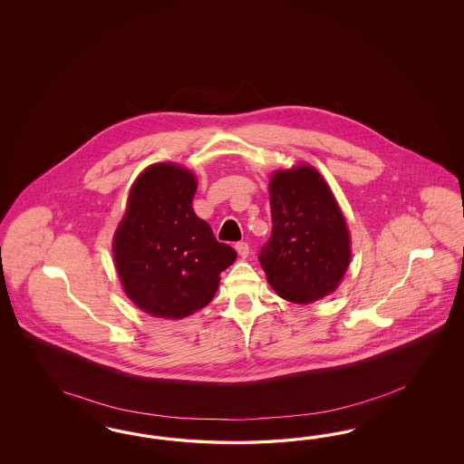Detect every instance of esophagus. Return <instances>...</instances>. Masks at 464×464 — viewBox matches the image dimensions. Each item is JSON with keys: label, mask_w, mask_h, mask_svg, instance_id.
Wrapping results in <instances>:
<instances>
[{"label": "esophagus", "mask_w": 464, "mask_h": 464, "mask_svg": "<svg viewBox=\"0 0 464 464\" xmlns=\"http://www.w3.org/2000/svg\"><path fill=\"white\" fill-rule=\"evenodd\" d=\"M235 248H237V252H238L241 258H246V256H248V253H250V246H248V243H245V241H239V243H237V245H235Z\"/></svg>", "instance_id": "esophagus-1"}]
</instances>
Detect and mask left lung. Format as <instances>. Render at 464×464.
<instances>
[{"instance_id": "left-lung-1", "label": "left lung", "mask_w": 464, "mask_h": 464, "mask_svg": "<svg viewBox=\"0 0 464 464\" xmlns=\"http://www.w3.org/2000/svg\"><path fill=\"white\" fill-rule=\"evenodd\" d=\"M272 235L258 260L276 293L297 304L332 295L351 264V235L318 169H277L270 183Z\"/></svg>"}]
</instances>
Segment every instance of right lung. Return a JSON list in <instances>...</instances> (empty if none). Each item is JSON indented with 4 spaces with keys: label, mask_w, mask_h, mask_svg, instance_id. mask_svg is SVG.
Returning <instances> with one entry per match:
<instances>
[{
    "label": "right lung",
    "mask_w": 464,
    "mask_h": 464,
    "mask_svg": "<svg viewBox=\"0 0 464 464\" xmlns=\"http://www.w3.org/2000/svg\"><path fill=\"white\" fill-rule=\"evenodd\" d=\"M196 175L173 163L140 173L113 235V260L127 297L144 313L182 320L208 306L237 252L194 212Z\"/></svg>",
    "instance_id": "add662e5"
}]
</instances>
